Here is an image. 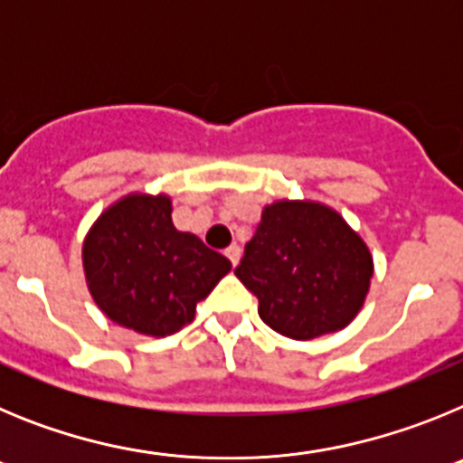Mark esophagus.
<instances>
[{
    "instance_id": "1",
    "label": "esophagus",
    "mask_w": 463,
    "mask_h": 463,
    "mask_svg": "<svg viewBox=\"0 0 463 463\" xmlns=\"http://www.w3.org/2000/svg\"><path fill=\"white\" fill-rule=\"evenodd\" d=\"M224 255L229 257V261H232V264H239V260H241V245L239 243H232L227 248V250H224Z\"/></svg>"
}]
</instances>
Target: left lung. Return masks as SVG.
I'll return each instance as SVG.
<instances>
[{
  "label": "left lung",
  "instance_id": "obj_1",
  "mask_svg": "<svg viewBox=\"0 0 463 463\" xmlns=\"http://www.w3.org/2000/svg\"><path fill=\"white\" fill-rule=\"evenodd\" d=\"M234 273L273 331L310 341L354 320L369 294L373 257L336 211L285 199L261 211Z\"/></svg>",
  "mask_w": 463,
  "mask_h": 463
}]
</instances>
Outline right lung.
Masks as SVG:
<instances>
[{"label":"right lung","instance_id":"1","mask_svg":"<svg viewBox=\"0 0 463 463\" xmlns=\"http://www.w3.org/2000/svg\"><path fill=\"white\" fill-rule=\"evenodd\" d=\"M83 269L94 304L109 320L159 338L194 320L196 304L232 261L174 227L169 196L129 194L92 224Z\"/></svg>","mask_w":463,"mask_h":463}]
</instances>
